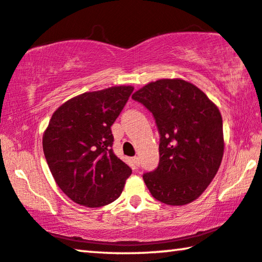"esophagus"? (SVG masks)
Wrapping results in <instances>:
<instances>
[{
    "mask_svg": "<svg viewBox=\"0 0 262 262\" xmlns=\"http://www.w3.org/2000/svg\"><path fill=\"white\" fill-rule=\"evenodd\" d=\"M133 163H134L135 167L138 168V167L140 166V159H139V157H134V158H133Z\"/></svg>",
    "mask_w": 262,
    "mask_h": 262,
    "instance_id": "obj_1",
    "label": "esophagus"
}]
</instances>
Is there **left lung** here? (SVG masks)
<instances>
[{"label":"left lung","instance_id":"obj_1","mask_svg":"<svg viewBox=\"0 0 262 262\" xmlns=\"http://www.w3.org/2000/svg\"><path fill=\"white\" fill-rule=\"evenodd\" d=\"M152 113L160 135L159 165L142 178L161 203L184 205L203 193L223 157L220 110L183 79H160L132 96Z\"/></svg>","mask_w":262,"mask_h":262}]
</instances>
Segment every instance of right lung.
<instances>
[{
  "label": "right lung",
  "instance_id": "right-lung-1",
  "mask_svg": "<svg viewBox=\"0 0 262 262\" xmlns=\"http://www.w3.org/2000/svg\"><path fill=\"white\" fill-rule=\"evenodd\" d=\"M134 88L114 86L71 98L54 112L42 148L54 180L73 202L89 208L122 193L132 168L113 150L112 126Z\"/></svg>",
  "mask_w": 262,
  "mask_h": 262
}]
</instances>
